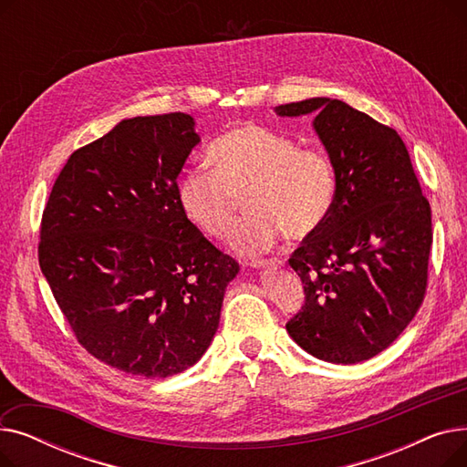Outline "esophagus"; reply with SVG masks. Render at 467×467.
<instances>
[{"label":"esophagus","instance_id":"obj_1","mask_svg":"<svg viewBox=\"0 0 467 467\" xmlns=\"http://www.w3.org/2000/svg\"><path fill=\"white\" fill-rule=\"evenodd\" d=\"M252 266H255V268H278V266H282V261L280 259H261V261H254Z\"/></svg>","mask_w":467,"mask_h":467}]
</instances>
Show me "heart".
Instances as JSON below:
<instances>
[{
	"instance_id": "obj_1",
	"label": "heart",
	"mask_w": 467,
	"mask_h": 467,
	"mask_svg": "<svg viewBox=\"0 0 467 467\" xmlns=\"http://www.w3.org/2000/svg\"><path fill=\"white\" fill-rule=\"evenodd\" d=\"M213 168L194 166L178 182V201L191 223L221 240L231 234L248 201L252 213L234 231L231 250L254 257L282 236L305 238L327 219L337 196L331 159L263 127L244 125L210 147Z\"/></svg>"
}]
</instances>
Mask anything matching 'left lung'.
I'll return each instance as SVG.
<instances>
[{
  "instance_id": "1",
  "label": "left lung",
  "mask_w": 467,
  "mask_h": 467,
  "mask_svg": "<svg viewBox=\"0 0 467 467\" xmlns=\"http://www.w3.org/2000/svg\"><path fill=\"white\" fill-rule=\"evenodd\" d=\"M314 115L337 176L335 204L289 265L305 306L285 324L310 356L352 365L386 350L422 305L431 210L400 134L352 106L316 96L275 108Z\"/></svg>"
}]
</instances>
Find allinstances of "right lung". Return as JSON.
<instances>
[{
	"label": "right lung",
	"instance_id": "1",
	"mask_svg": "<svg viewBox=\"0 0 467 467\" xmlns=\"http://www.w3.org/2000/svg\"><path fill=\"white\" fill-rule=\"evenodd\" d=\"M187 113L122 119L73 153L48 196L39 266L81 345L134 377L187 371L217 331L238 263L187 219Z\"/></svg>",
	"mask_w": 467,
	"mask_h": 467
}]
</instances>
